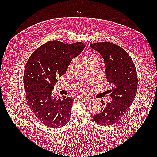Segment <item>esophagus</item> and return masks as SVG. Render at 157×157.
<instances>
[{"label":"esophagus","mask_w":157,"mask_h":157,"mask_svg":"<svg viewBox=\"0 0 157 157\" xmlns=\"http://www.w3.org/2000/svg\"><path fill=\"white\" fill-rule=\"evenodd\" d=\"M78 99L82 100V101H89L91 100L90 98H88V97H78Z\"/></svg>","instance_id":"1"}]
</instances>
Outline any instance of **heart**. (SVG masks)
I'll return each mask as SVG.
<instances>
[{
  "label": "heart",
  "mask_w": 157,
  "mask_h": 157,
  "mask_svg": "<svg viewBox=\"0 0 157 157\" xmlns=\"http://www.w3.org/2000/svg\"><path fill=\"white\" fill-rule=\"evenodd\" d=\"M82 61L88 67L96 64V63H101V59L100 58V56L95 54V53L90 52L88 53V54H86L83 56ZM76 63L77 62L75 60H73V61H71L69 63V65L67 66V69L68 73H71L73 71V69H74L75 66L76 65ZM77 90L80 92H86L87 91V89H86V88L84 86H80L79 87H78L77 88Z\"/></svg>",
  "instance_id": "b5f03b06"
}]
</instances>
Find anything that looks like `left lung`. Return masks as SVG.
<instances>
[{
  "label": "left lung",
  "instance_id": "obj_1",
  "mask_svg": "<svg viewBox=\"0 0 157 157\" xmlns=\"http://www.w3.org/2000/svg\"><path fill=\"white\" fill-rule=\"evenodd\" d=\"M90 46L102 55L106 80L113 85L110 90L112 102L105 104L102 101V111L93 116V119L101 125H111L124 115L136 95L138 76L136 67L128 53L112 42H96Z\"/></svg>",
  "mask_w": 157,
  "mask_h": 157
}]
</instances>
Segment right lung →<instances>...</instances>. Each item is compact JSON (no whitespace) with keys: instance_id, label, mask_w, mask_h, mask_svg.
I'll list each match as a JSON object with an SVG mask.
<instances>
[{"instance_id":"right-lung-1","label":"right lung","mask_w":157,"mask_h":157,"mask_svg":"<svg viewBox=\"0 0 157 157\" xmlns=\"http://www.w3.org/2000/svg\"><path fill=\"white\" fill-rule=\"evenodd\" d=\"M84 48L82 42L49 41L36 49L26 63L23 73L26 101L31 111L46 127L59 128L69 121L74 98L64 96L63 100L53 99L52 90L69 63Z\"/></svg>"}]
</instances>
